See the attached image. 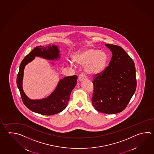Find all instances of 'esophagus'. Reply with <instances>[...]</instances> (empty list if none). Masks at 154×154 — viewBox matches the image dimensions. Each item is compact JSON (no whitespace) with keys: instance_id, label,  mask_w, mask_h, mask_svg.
<instances>
[{"instance_id":"esophagus-1","label":"esophagus","mask_w":154,"mask_h":154,"mask_svg":"<svg viewBox=\"0 0 154 154\" xmlns=\"http://www.w3.org/2000/svg\"><path fill=\"white\" fill-rule=\"evenodd\" d=\"M87 79V76L84 73H81L80 75H79V81H83Z\"/></svg>"}]
</instances>
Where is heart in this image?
<instances>
[{"mask_svg":"<svg viewBox=\"0 0 154 154\" xmlns=\"http://www.w3.org/2000/svg\"><path fill=\"white\" fill-rule=\"evenodd\" d=\"M108 55L104 51L92 47L79 50L73 55V61L80 65H84L85 72L90 75H97L105 70L108 61ZM70 66H74L72 62Z\"/></svg>","mask_w":154,"mask_h":154,"instance_id":"b5f03b06","label":"heart"}]
</instances>
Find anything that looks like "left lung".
<instances>
[{"instance_id": "obj_1", "label": "left lung", "mask_w": 154, "mask_h": 154, "mask_svg": "<svg viewBox=\"0 0 154 154\" xmlns=\"http://www.w3.org/2000/svg\"><path fill=\"white\" fill-rule=\"evenodd\" d=\"M112 53L106 70L95 75L93 81V107L106 114H116L126 107L137 87L133 60L121 47L105 44Z\"/></svg>"}]
</instances>
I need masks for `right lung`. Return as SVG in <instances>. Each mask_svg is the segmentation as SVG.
Masks as SVG:
<instances>
[{"label": "right lung", "instance_id": "1", "mask_svg": "<svg viewBox=\"0 0 154 154\" xmlns=\"http://www.w3.org/2000/svg\"><path fill=\"white\" fill-rule=\"evenodd\" d=\"M39 57L49 60L59 59L60 55L58 47L55 45L47 46H36L25 57L20 66L17 76V85L23 103L26 107L36 113L52 116L62 112L66 107L70 100V94L77 84V76H67L60 79L57 87L50 95L45 99L32 100L27 97L22 87L24 69L26 64Z\"/></svg>", "mask_w": 154, "mask_h": 154}]
</instances>
